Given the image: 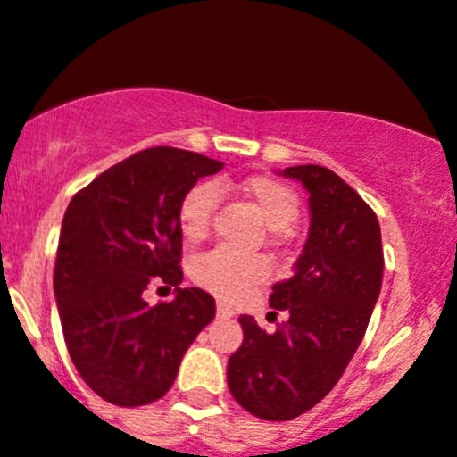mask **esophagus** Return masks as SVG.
<instances>
[{
  "instance_id": "obj_1",
  "label": "esophagus",
  "mask_w": 457,
  "mask_h": 457,
  "mask_svg": "<svg viewBox=\"0 0 457 457\" xmlns=\"http://www.w3.org/2000/svg\"><path fill=\"white\" fill-rule=\"evenodd\" d=\"M234 316V307L229 303H225L223 298L217 301V318H232Z\"/></svg>"
}]
</instances>
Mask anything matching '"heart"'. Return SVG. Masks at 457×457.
Masks as SVG:
<instances>
[{"label": "heart", "instance_id": "heart-1", "mask_svg": "<svg viewBox=\"0 0 457 457\" xmlns=\"http://www.w3.org/2000/svg\"><path fill=\"white\" fill-rule=\"evenodd\" d=\"M225 182H202L182 197L178 208V225L187 243H197L211 228L219 204V188ZM262 214L270 229H286L296 223L301 214V199L295 188L269 176H249L238 185ZM191 277L197 286L206 287L223 298H238L269 277V264L262 258H240L228 249H212L199 255L191 266Z\"/></svg>", "mask_w": 457, "mask_h": 457}]
</instances>
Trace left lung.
<instances>
[{
  "label": "left lung",
  "instance_id": "left-lung-1",
  "mask_svg": "<svg viewBox=\"0 0 457 457\" xmlns=\"http://www.w3.org/2000/svg\"><path fill=\"white\" fill-rule=\"evenodd\" d=\"M309 193V234L290 279L275 283L270 307L287 312L275 333L240 316L243 345L228 361V386L246 412L290 421L342 378L378 301L382 238L374 211L320 165L277 171Z\"/></svg>",
  "mask_w": 457,
  "mask_h": 457
}]
</instances>
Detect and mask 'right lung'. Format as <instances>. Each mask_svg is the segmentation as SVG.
Here are the masks:
<instances>
[{
    "label": "right lung",
    "instance_id": "1",
    "mask_svg": "<svg viewBox=\"0 0 457 457\" xmlns=\"http://www.w3.org/2000/svg\"><path fill=\"white\" fill-rule=\"evenodd\" d=\"M221 167L197 152L141 150L68 204L54 272L57 312L79 376L115 406L161 400L214 318L208 292L180 287L178 208L199 178ZM154 278L175 286L174 302L143 301Z\"/></svg>",
    "mask_w": 457,
    "mask_h": 457
}]
</instances>
